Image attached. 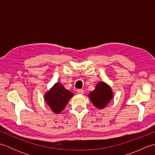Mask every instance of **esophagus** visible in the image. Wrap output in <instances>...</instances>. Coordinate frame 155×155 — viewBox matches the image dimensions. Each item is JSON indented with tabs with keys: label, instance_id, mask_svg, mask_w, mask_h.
Here are the masks:
<instances>
[{
	"label": "esophagus",
	"instance_id": "obj_1",
	"mask_svg": "<svg viewBox=\"0 0 155 155\" xmlns=\"http://www.w3.org/2000/svg\"><path fill=\"white\" fill-rule=\"evenodd\" d=\"M77 93L79 94H84V90L83 89H77Z\"/></svg>",
	"mask_w": 155,
	"mask_h": 155
}]
</instances>
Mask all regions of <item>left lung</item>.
Instances as JSON below:
<instances>
[{
  "mask_svg": "<svg viewBox=\"0 0 155 155\" xmlns=\"http://www.w3.org/2000/svg\"><path fill=\"white\" fill-rule=\"evenodd\" d=\"M113 92L110 85L104 81H100L94 90L90 92L88 98L92 103L98 109H103L113 98Z\"/></svg>",
  "mask_w": 155,
  "mask_h": 155,
  "instance_id": "left-lung-1",
  "label": "left lung"
}]
</instances>
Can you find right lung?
<instances>
[{
  "label": "right lung",
  "instance_id": "obj_1",
  "mask_svg": "<svg viewBox=\"0 0 155 155\" xmlns=\"http://www.w3.org/2000/svg\"><path fill=\"white\" fill-rule=\"evenodd\" d=\"M73 96V93L66 89L62 83L57 82L46 92L45 101L54 113L60 114Z\"/></svg>",
  "mask_w": 155,
  "mask_h": 155
}]
</instances>
